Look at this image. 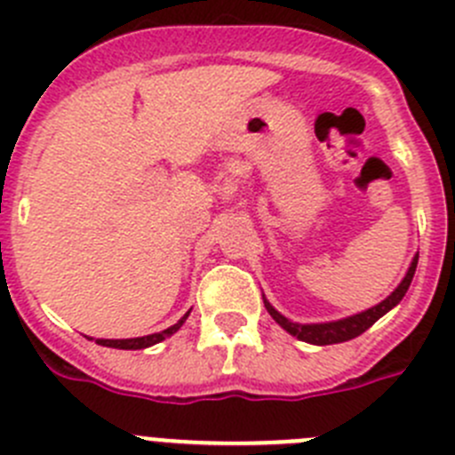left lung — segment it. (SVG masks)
Returning a JSON list of instances; mask_svg holds the SVG:
<instances>
[{"instance_id": "1", "label": "left lung", "mask_w": 455, "mask_h": 455, "mask_svg": "<svg viewBox=\"0 0 455 455\" xmlns=\"http://www.w3.org/2000/svg\"><path fill=\"white\" fill-rule=\"evenodd\" d=\"M415 267H418V256L413 258V262H411L409 271H406L404 280H402L400 285H397V290H395L388 299L381 300L379 305H375V307L366 309V312H362V314H355V316L341 318V321H330V323H307V325L294 323V321L285 318L280 312H275L265 296H262V299H265V307H267V312L271 314V318H274L280 328L287 330L291 337L300 339V341H305V343H314V346L343 343V341H350V339H355V337H359V334L366 332V330L371 328L375 321H379L386 312H390L395 305L404 299L406 290H409V285H411V280H413Z\"/></svg>"}]
</instances>
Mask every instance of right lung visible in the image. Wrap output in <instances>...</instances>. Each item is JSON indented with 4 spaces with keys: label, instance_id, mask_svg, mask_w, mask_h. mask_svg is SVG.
Segmentation results:
<instances>
[{
    "label": "right lung",
    "instance_id": "obj_1",
    "mask_svg": "<svg viewBox=\"0 0 455 455\" xmlns=\"http://www.w3.org/2000/svg\"><path fill=\"white\" fill-rule=\"evenodd\" d=\"M188 314L190 312H186V316H181L175 325H170V328L164 330V332L148 334V337H137V339H96V343H99V346L118 347V350H141V347H150V346H155V343L164 341V339L170 337V334H175L177 330L184 325V321L188 318Z\"/></svg>",
    "mask_w": 455,
    "mask_h": 455
}]
</instances>
